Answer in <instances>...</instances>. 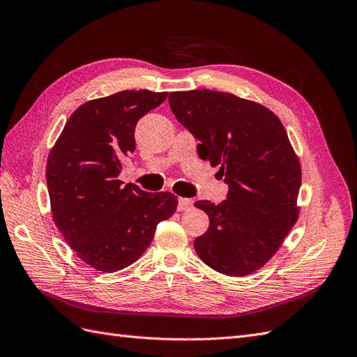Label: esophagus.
<instances>
[{"label": "esophagus", "instance_id": "esophagus-1", "mask_svg": "<svg viewBox=\"0 0 357 357\" xmlns=\"http://www.w3.org/2000/svg\"><path fill=\"white\" fill-rule=\"evenodd\" d=\"M194 201L191 198H179L178 199V211H186L192 207Z\"/></svg>", "mask_w": 357, "mask_h": 357}]
</instances>
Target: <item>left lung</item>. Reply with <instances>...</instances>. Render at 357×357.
I'll list each match as a JSON object with an SVG mask.
<instances>
[{
  "instance_id": "left-lung-1",
  "label": "left lung",
  "mask_w": 357,
  "mask_h": 357,
  "mask_svg": "<svg viewBox=\"0 0 357 357\" xmlns=\"http://www.w3.org/2000/svg\"><path fill=\"white\" fill-rule=\"evenodd\" d=\"M169 105L201 142L199 156L220 166L229 185L222 202H195L210 218L195 252L220 273L250 275L275 255L298 218L301 166L287 131L271 109L229 92H172Z\"/></svg>"
}]
</instances>
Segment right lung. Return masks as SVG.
<instances>
[{
	"label": "right lung",
	"mask_w": 357,
	"mask_h": 357,
	"mask_svg": "<svg viewBox=\"0 0 357 357\" xmlns=\"http://www.w3.org/2000/svg\"><path fill=\"white\" fill-rule=\"evenodd\" d=\"M167 92L121 91L82 104L49 153L46 182L52 215L68 245L91 268L117 272L149 248L156 226L172 217L178 198L144 192L119 179L135 152V128Z\"/></svg>",
	"instance_id": "obj_1"
}]
</instances>
